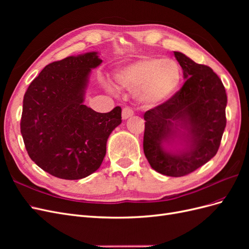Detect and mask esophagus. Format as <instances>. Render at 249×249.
I'll return each mask as SVG.
<instances>
[{
	"mask_svg": "<svg viewBox=\"0 0 249 249\" xmlns=\"http://www.w3.org/2000/svg\"><path fill=\"white\" fill-rule=\"evenodd\" d=\"M133 114H134V112H133V110L131 108L125 107V108L123 109V113H122L123 119H127L129 117L133 116Z\"/></svg>",
	"mask_w": 249,
	"mask_h": 249,
	"instance_id": "1",
	"label": "esophagus"
}]
</instances>
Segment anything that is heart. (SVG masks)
Here are the masks:
<instances>
[{
  "label": "heart",
  "instance_id": "b5f03b06",
  "mask_svg": "<svg viewBox=\"0 0 249 249\" xmlns=\"http://www.w3.org/2000/svg\"><path fill=\"white\" fill-rule=\"evenodd\" d=\"M114 78L120 87L135 91L143 107L155 108L176 93L182 70L173 59L145 57L118 70Z\"/></svg>",
  "mask_w": 249,
  "mask_h": 249
}]
</instances>
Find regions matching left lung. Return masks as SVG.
<instances>
[{"mask_svg": "<svg viewBox=\"0 0 249 249\" xmlns=\"http://www.w3.org/2000/svg\"><path fill=\"white\" fill-rule=\"evenodd\" d=\"M173 53L186 82L167 102L145 112L143 150L153 169L177 178L217 154L227 125L228 97L212 69Z\"/></svg>", "mask_w": 249, "mask_h": 249, "instance_id": "left-lung-1", "label": "left lung"}]
</instances>
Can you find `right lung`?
<instances>
[{
    "label": "right lung",
    "instance_id": "obj_1",
    "mask_svg": "<svg viewBox=\"0 0 249 249\" xmlns=\"http://www.w3.org/2000/svg\"><path fill=\"white\" fill-rule=\"evenodd\" d=\"M102 62L89 52L50 63L25 93L20 133L28 155L56 178L80 179L99 169L122 124L120 107L99 113L84 105L91 70Z\"/></svg>",
    "mask_w": 249,
    "mask_h": 249
}]
</instances>
